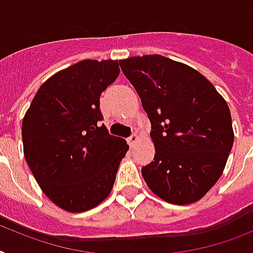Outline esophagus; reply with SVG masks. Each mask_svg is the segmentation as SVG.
<instances>
[{
	"instance_id": "34e87169",
	"label": "esophagus",
	"mask_w": 253,
	"mask_h": 253,
	"mask_svg": "<svg viewBox=\"0 0 253 253\" xmlns=\"http://www.w3.org/2000/svg\"><path fill=\"white\" fill-rule=\"evenodd\" d=\"M138 139H139V137H138V134H131L130 137H129L128 138V143H129V146H130V147H133V146L135 145V143H137V142H138Z\"/></svg>"
}]
</instances>
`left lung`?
<instances>
[{
  "mask_svg": "<svg viewBox=\"0 0 253 253\" xmlns=\"http://www.w3.org/2000/svg\"><path fill=\"white\" fill-rule=\"evenodd\" d=\"M151 123L154 162L142 176L172 204L203 198L222 174L234 133L225 99L202 74L163 55L119 60Z\"/></svg>",
  "mask_w": 253,
  "mask_h": 253,
  "instance_id": "1",
  "label": "left lung"
}]
</instances>
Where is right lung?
<instances>
[{"label":"right lung","mask_w":253,"mask_h":253,"mask_svg":"<svg viewBox=\"0 0 253 253\" xmlns=\"http://www.w3.org/2000/svg\"><path fill=\"white\" fill-rule=\"evenodd\" d=\"M119 72L111 59L68 67L41 85L23 119L27 164L62 210H91L111 193L129 146L101 124L99 98Z\"/></svg>","instance_id":"add662e5"}]
</instances>
